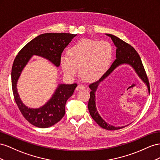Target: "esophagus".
Returning a JSON list of instances; mask_svg holds the SVG:
<instances>
[{
	"instance_id": "34e87169",
	"label": "esophagus",
	"mask_w": 160,
	"mask_h": 160,
	"mask_svg": "<svg viewBox=\"0 0 160 160\" xmlns=\"http://www.w3.org/2000/svg\"><path fill=\"white\" fill-rule=\"evenodd\" d=\"M85 86L82 84H78L76 87V90H84L85 89Z\"/></svg>"
}]
</instances>
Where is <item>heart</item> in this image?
<instances>
[{
  "instance_id": "b5f03b06",
  "label": "heart",
  "mask_w": 160,
  "mask_h": 160,
  "mask_svg": "<svg viewBox=\"0 0 160 160\" xmlns=\"http://www.w3.org/2000/svg\"><path fill=\"white\" fill-rule=\"evenodd\" d=\"M68 56H62L60 63L64 74L70 78L79 72L83 78L89 82L98 80L110 65L112 48L109 43L82 39L68 51Z\"/></svg>"
}]
</instances>
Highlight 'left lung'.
I'll return each mask as SVG.
<instances>
[{"label": "left lung", "instance_id": "obj_1", "mask_svg": "<svg viewBox=\"0 0 160 160\" xmlns=\"http://www.w3.org/2000/svg\"><path fill=\"white\" fill-rule=\"evenodd\" d=\"M107 35L109 36L112 40V42L117 47L116 50V60L114 61L110 67V68L104 73L102 76L95 82L89 85V88L91 90L90 97L88 101V111L91 117H92L93 119L97 122V124L101 127L102 128L107 130H118L123 128L124 127H115L109 125L106 121H104L102 118L100 116L99 113L96 107V98H95V92L99 84L103 80L106 78L107 76L110 75L111 73L117 67L120 66L123 63H127L129 64L134 68L136 73L140 77V78L144 82L147 84L148 87L149 86V81L147 74H146L145 70L144 69L143 65L141 62V58L138 53L137 52L136 50L131 46V45L125 42L124 41L119 39L116 36L111 34H107Z\"/></svg>", "mask_w": 160, "mask_h": 160}]
</instances>
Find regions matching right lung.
Returning <instances> with one entry per match:
<instances>
[{
    "instance_id": "add662e5",
    "label": "right lung",
    "mask_w": 160,
    "mask_h": 160,
    "mask_svg": "<svg viewBox=\"0 0 160 160\" xmlns=\"http://www.w3.org/2000/svg\"><path fill=\"white\" fill-rule=\"evenodd\" d=\"M76 35L66 33H48L36 37L26 44L18 53L11 70L13 95L18 108L25 119L39 128H48L60 121L65 115L67 100L74 92L77 84H59L49 101L39 108H30L22 102L17 92V83L21 73L30 58L35 56L48 59L58 67L60 58L67 45Z\"/></svg>"
}]
</instances>
